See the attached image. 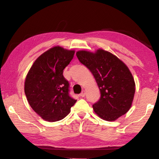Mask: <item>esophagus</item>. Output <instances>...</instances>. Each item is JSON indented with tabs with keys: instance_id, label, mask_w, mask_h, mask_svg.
<instances>
[{
	"instance_id": "esophagus-1",
	"label": "esophagus",
	"mask_w": 159,
	"mask_h": 159,
	"mask_svg": "<svg viewBox=\"0 0 159 159\" xmlns=\"http://www.w3.org/2000/svg\"><path fill=\"white\" fill-rule=\"evenodd\" d=\"M85 90H83L81 93L80 94V96L82 97V98H83V97H85Z\"/></svg>"
}]
</instances>
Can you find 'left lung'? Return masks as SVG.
Instances as JSON below:
<instances>
[{"mask_svg":"<svg viewBox=\"0 0 159 159\" xmlns=\"http://www.w3.org/2000/svg\"><path fill=\"white\" fill-rule=\"evenodd\" d=\"M76 56L92 73L100 91V99L93 105L95 114L107 121H114L126 114L135 93V83L126 64L101 48L95 52L79 50Z\"/></svg>","mask_w":159,"mask_h":159,"instance_id":"obj_1","label":"left lung"}]
</instances>
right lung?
I'll return each mask as SVG.
<instances>
[{"label": "right lung", "instance_id": "right-lung-1", "mask_svg": "<svg viewBox=\"0 0 159 159\" xmlns=\"http://www.w3.org/2000/svg\"><path fill=\"white\" fill-rule=\"evenodd\" d=\"M74 50L54 46L38 57L25 80V93L29 105L49 122L63 119L76 100L69 95V83L63 70L72 60Z\"/></svg>", "mask_w": 159, "mask_h": 159}]
</instances>
